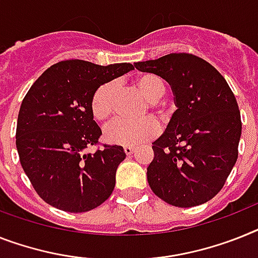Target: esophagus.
Instances as JSON below:
<instances>
[{
	"label": "esophagus",
	"mask_w": 258,
	"mask_h": 258,
	"mask_svg": "<svg viewBox=\"0 0 258 258\" xmlns=\"http://www.w3.org/2000/svg\"><path fill=\"white\" fill-rule=\"evenodd\" d=\"M134 151H135V148H134L133 146H125L124 147V153H125V155H133Z\"/></svg>",
	"instance_id": "34e87169"
}]
</instances>
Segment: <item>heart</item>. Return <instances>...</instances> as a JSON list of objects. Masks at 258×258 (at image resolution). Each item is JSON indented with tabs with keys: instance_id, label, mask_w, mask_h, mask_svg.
I'll use <instances>...</instances> for the list:
<instances>
[{
	"instance_id": "obj_1",
	"label": "heart",
	"mask_w": 258,
	"mask_h": 258,
	"mask_svg": "<svg viewBox=\"0 0 258 258\" xmlns=\"http://www.w3.org/2000/svg\"><path fill=\"white\" fill-rule=\"evenodd\" d=\"M134 85L149 101V109L152 110L153 115L160 120H165L168 118V109L159 101L165 94L166 90L164 80L153 73H142L134 79ZM115 81H107L99 85L90 99V110L93 116L99 122H106L107 119L111 118L115 106ZM159 123L153 118H146L142 120L118 119L106 125L103 136L106 142L116 146H136L142 142L153 139L159 135Z\"/></svg>"
}]
</instances>
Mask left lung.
Returning <instances> with one entry per match:
<instances>
[{"label": "left lung", "mask_w": 258, "mask_h": 258, "mask_svg": "<svg viewBox=\"0 0 258 258\" xmlns=\"http://www.w3.org/2000/svg\"><path fill=\"white\" fill-rule=\"evenodd\" d=\"M134 66L169 82L176 96L177 110L152 143L151 189L176 207L207 202L222 190L239 155L241 118L232 90L210 62L191 53Z\"/></svg>", "instance_id": "8db88e82"}]
</instances>
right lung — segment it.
I'll use <instances>...</instances> for the list:
<instances>
[{
	"mask_svg": "<svg viewBox=\"0 0 258 258\" xmlns=\"http://www.w3.org/2000/svg\"><path fill=\"white\" fill-rule=\"evenodd\" d=\"M131 69L130 62L103 67L66 60L32 84L19 109L15 144L23 170L44 202L68 213H85L111 196L125 153L109 144L85 153L102 135L93 120L90 99L99 85Z\"/></svg>",
	"mask_w": 258,
	"mask_h": 258,
	"instance_id": "right-lung-1",
	"label": "right lung"
}]
</instances>
